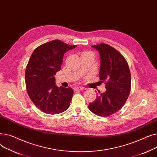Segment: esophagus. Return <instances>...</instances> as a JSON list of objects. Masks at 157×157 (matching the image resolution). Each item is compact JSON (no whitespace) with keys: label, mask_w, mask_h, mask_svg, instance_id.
Masks as SVG:
<instances>
[{"label":"esophagus","mask_w":157,"mask_h":157,"mask_svg":"<svg viewBox=\"0 0 157 157\" xmlns=\"http://www.w3.org/2000/svg\"><path fill=\"white\" fill-rule=\"evenodd\" d=\"M86 90V88L84 87H78V86L74 88V91H77V90Z\"/></svg>","instance_id":"1"}]
</instances>
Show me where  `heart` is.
Returning <instances> with one entry per match:
<instances>
[{
  "instance_id": "obj_1",
  "label": "heart",
  "mask_w": 157,
  "mask_h": 157,
  "mask_svg": "<svg viewBox=\"0 0 157 157\" xmlns=\"http://www.w3.org/2000/svg\"><path fill=\"white\" fill-rule=\"evenodd\" d=\"M84 53H91L90 52H84L83 54H84ZM92 54V53H91Z\"/></svg>"
}]
</instances>
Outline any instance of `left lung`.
<instances>
[{
    "instance_id": "8db88e82",
    "label": "left lung",
    "mask_w": 157,
    "mask_h": 157,
    "mask_svg": "<svg viewBox=\"0 0 157 157\" xmlns=\"http://www.w3.org/2000/svg\"><path fill=\"white\" fill-rule=\"evenodd\" d=\"M101 57L99 78L105 82V92L97 94L96 100L88 105L98 116L107 117L117 113L125 104L131 88V76L128 63L116 49L101 43L92 46Z\"/></svg>"
}]
</instances>
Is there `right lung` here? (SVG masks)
Returning <instances> with one entry per match:
<instances>
[{
  "label": "right lung",
  "instance_id": "right-lung-1",
  "mask_svg": "<svg viewBox=\"0 0 157 157\" xmlns=\"http://www.w3.org/2000/svg\"><path fill=\"white\" fill-rule=\"evenodd\" d=\"M76 47L53 40L33 52L25 70V84L31 101L41 111L56 114L69 108L73 90L58 87L55 75L61 69L64 53Z\"/></svg>",
  "mask_w": 157,
  "mask_h": 157
}]
</instances>
